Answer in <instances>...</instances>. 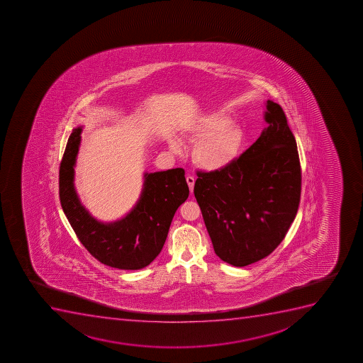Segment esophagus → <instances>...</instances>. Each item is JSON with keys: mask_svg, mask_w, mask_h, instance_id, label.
<instances>
[{"mask_svg": "<svg viewBox=\"0 0 363 363\" xmlns=\"http://www.w3.org/2000/svg\"><path fill=\"white\" fill-rule=\"evenodd\" d=\"M186 179H187V184L188 186H189V191H191V193H193V189H194L195 184L194 177H193V176L188 175L187 177H186Z\"/></svg>", "mask_w": 363, "mask_h": 363, "instance_id": "esophagus-1", "label": "esophagus"}]
</instances>
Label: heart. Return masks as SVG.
Listing matches in <instances>:
<instances>
[{"mask_svg": "<svg viewBox=\"0 0 363 363\" xmlns=\"http://www.w3.org/2000/svg\"><path fill=\"white\" fill-rule=\"evenodd\" d=\"M184 138L196 140L193 149L195 163L208 172H218L232 164L240 152L244 133L240 126L223 113L202 116L191 123ZM170 147L181 152V144L172 140Z\"/></svg>", "mask_w": 363, "mask_h": 363, "instance_id": "1", "label": "heart"}]
</instances>
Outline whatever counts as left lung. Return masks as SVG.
I'll use <instances>...</instances> for the list:
<instances>
[{
    "mask_svg": "<svg viewBox=\"0 0 363 363\" xmlns=\"http://www.w3.org/2000/svg\"><path fill=\"white\" fill-rule=\"evenodd\" d=\"M262 135L232 164L198 172L194 195L216 255L242 267L271 255L301 201L297 143L283 108L266 101Z\"/></svg>",
    "mask_w": 363,
    "mask_h": 363,
    "instance_id": "8db88e82",
    "label": "left lung"
}]
</instances>
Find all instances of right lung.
<instances>
[{
	"instance_id": "obj_1",
	"label": "right lung",
	"mask_w": 363,
	"mask_h": 363,
	"mask_svg": "<svg viewBox=\"0 0 363 363\" xmlns=\"http://www.w3.org/2000/svg\"><path fill=\"white\" fill-rule=\"evenodd\" d=\"M82 128L73 129L59 170L62 211L80 242L104 265L140 269L163 248L169 227L189 195L182 168L144 174L143 191L133 211L115 223H101L82 205L74 189V165Z\"/></svg>"
}]
</instances>
